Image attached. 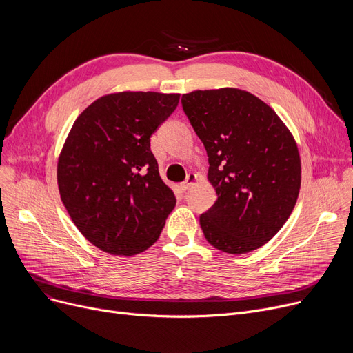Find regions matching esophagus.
I'll return each mask as SVG.
<instances>
[{
	"mask_svg": "<svg viewBox=\"0 0 353 353\" xmlns=\"http://www.w3.org/2000/svg\"><path fill=\"white\" fill-rule=\"evenodd\" d=\"M196 179H197V176H196V174H193V173H192V174H189V176H188V179H186V181L180 184V189H181L183 192H186V190L192 186L193 181H194Z\"/></svg>",
	"mask_w": 353,
	"mask_h": 353,
	"instance_id": "34e87169",
	"label": "esophagus"
}]
</instances>
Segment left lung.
<instances>
[{"instance_id": "left-lung-1", "label": "left lung", "mask_w": 353, "mask_h": 353, "mask_svg": "<svg viewBox=\"0 0 353 353\" xmlns=\"http://www.w3.org/2000/svg\"><path fill=\"white\" fill-rule=\"evenodd\" d=\"M181 105L206 148L217 193L200 216L206 240L230 254L259 249L282 229L299 196L293 136L266 103L239 88L192 91Z\"/></svg>"}]
</instances>
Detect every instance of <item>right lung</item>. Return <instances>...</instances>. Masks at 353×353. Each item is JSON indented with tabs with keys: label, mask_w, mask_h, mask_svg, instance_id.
<instances>
[{
	"label": "right lung",
	"mask_w": 353,
	"mask_h": 353,
	"mask_svg": "<svg viewBox=\"0 0 353 353\" xmlns=\"http://www.w3.org/2000/svg\"><path fill=\"white\" fill-rule=\"evenodd\" d=\"M179 99L116 92L91 103L71 127L57 165L60 196L72 223L103 252H144L176 206L159 174L150 137Z\"/></svg>",
	"instance_id": "1"
}]
</instances>
